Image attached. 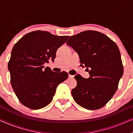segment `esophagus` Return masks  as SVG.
I'll use <instances>...</instances> for the list:
<instances>
[{"label":"esophagus","mask_w":133,"mask_h":133,"mask_svg":"<svg viewBox=\"0 0 133 133\" xmlns=\"http://www.w3.org/2000/svg\"><path fill=\"white\" fill-rule=\"evenodd\" d=\"M69 77H70V78H73L74 76H72V75H71V74H69Z\"/></svg>","instance_id":"34e87169"}]
</instances>
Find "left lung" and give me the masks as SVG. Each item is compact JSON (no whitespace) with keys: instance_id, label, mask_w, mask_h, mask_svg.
<instances>
[{"instance_id":"8db88e82","label":"left lung","mask_w":133,"mask_h":133,"mask_svg":"<svg viewBox=\"0 0 133 133\" xmlns=\"http://www.w3.org/2000/svg\"><path fill=\"white\" fill-rule=\"evenodd\" d=\"M66 44L79 54L81 66L86 67L90 77H74L77 86L71 91L76 103L87 110L104 107L111 99L123 73L119 49L105 34L88 30L71 37Z\"/></svg>"}]
</instances>
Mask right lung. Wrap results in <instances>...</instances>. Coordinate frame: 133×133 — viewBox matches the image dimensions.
Returning a JSON list of instances; mask_svg holds the SVG:
<instances>
[{"mask_svg": "<svg viewBox=\"0 0 133 133\" xmlns=\"http://www.w3.org/2000/svg\"><path fill=\"white\" fill-rule=\"evenodd\" d=\"M68 38L37 30L25 34L14 45L8 64L10 82L24 106L32 110L47 106L58 85L67 79L66 72H53L43 65L54 61L57 49Z\"/></svg>", "mask_w": 133, "mask_h": 133, "instance_id": "1", "label": "right lung"}]
</instances>
